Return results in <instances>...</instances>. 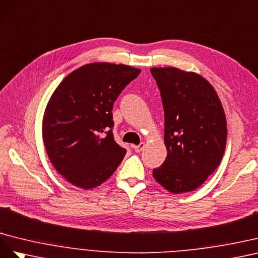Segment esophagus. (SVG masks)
<instances>
[{
    "label": "esophagus",
    "instance_id": "obj_1",
    "mask_svg": "<svg viewBox=\"0 0 258 258\" xmlns=\"http://www.w3.org/2000/svg\"><path fill=\"white\" fill-rule=\"evenodd\" d=\"M132 147H133V149L136 152H141L145 148V143H141V144L137 145V146H132Z\"/></svg>",
    "mask_w": 258,
    "mask_h": 258
}]
</instances>
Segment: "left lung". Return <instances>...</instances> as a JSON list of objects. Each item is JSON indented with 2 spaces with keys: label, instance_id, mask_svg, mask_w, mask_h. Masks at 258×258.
Returning <instances> with one entry per match:
<instances>
[{
  "label": "left lung",
  "instance_id": "obj_1",
  "mask_svg": "<svg viewBox=\"0 0 258 258\" xmlns=\"http://www.w3.org/2000/svg\"><path fill=\"white\" fill-rule=\"evenodd\" d=\"M164 109L167 157L152 175L172 194L189 192L213 174L224 156L226 116L213 86L194 72L151 68Z\"/></svg>",
  "mask_w": 258,
  "mask_h": 258
}]
</instances>
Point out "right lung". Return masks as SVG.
Masks as SVG:
<instances>
[{
	"label": "right lung",
	"mask_w": 258,
	"mask_h": 258,
	"mask_svg": "<svg viewBox=\"0 0 258 258\" xmlns=\"http://www.w3.org/2000/svg\"><path fill=\"white\" fill-rule=\"evenodd\" d=\"M141 69L95 62L71 72L58 85L43 117V141L56 171L83 189L113 174L126 150L114 141L112 107Z\"/></svg>",
	"instance_id": "obj_1"
}]
</instances>
